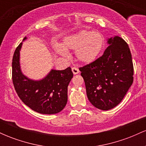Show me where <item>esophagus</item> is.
<instances>
[{"label": "esophagus", "instance_id": "34e87169", "mask_svg": "<svg viewBox=\"0 0 146 146\" xmlns=\"http://www.w3.org/2000/svg\"><path fill=\"white\" fill-rule=\"evenodd\" d=\"M71 69H72V72H73V73L74 75H76V74H78V73H80V71H79L78 68L75 67V66H73V67H72Z\"/></svg>", "mask_w": 146, "mask_h": 146}]
</instances>
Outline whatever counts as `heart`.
Masks as SVG:
<instances>
[{"instance_id": "1", "label": "heart", "mask_w": 146, "mask_h": 146, "mask_svg": "<svg viewBox=\"0 0 146 146\" xmlns=\"http://www.w3.org/2000/svg\"><path fill=\"white\" fill-rule=\"evenodd\" d=\"M104 44V38L101 33L81 30L64 39L63 46L56 44L54 48L60 55L69 56L68 49L75 50L77 59L82 63L95 61L101 53Z\"/></svg>"}]
</instances>
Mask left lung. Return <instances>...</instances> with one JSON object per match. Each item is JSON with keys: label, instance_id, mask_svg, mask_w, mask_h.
I'll return each instance as SVG.
<instances>
[{"label": "left lung", "instance_id": "1", "mask_svg": "<svg viewBox=\"0 0 146 146\" xmlns=\"http://www.w3.org/2000/svg\"><path fill=\"white\" fill-rule=\"evenodd\" d=\"M101 57L80 67L88 100L95 108L108 110L122 101L133 82L134 68L128 44L119 36L108 39Z\"/></svg>", "mask_w": 146, "mask_h": 146}]
</instances>
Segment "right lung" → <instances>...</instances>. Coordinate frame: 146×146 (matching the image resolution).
Wrapping results in <instances>:
<instances>
[{
  "instance_id": "add662e5",
  "label": "right lung",
  "mask_w": 146,
  "mask_h": 146,
  "mask_svg": "<svg viewBox=\"0 0 146 146\" xmlns=\"http://www.w3.org/2000/svg\"><path fill=\"white\" fill-rule=\"evenodd\" d=\"M25 37L23 40H26ZM23 42L18 46L12 60V81L16 93L23 103L41 114L60 113L67 103V89L73 74L71 67L62 71L52 69L44 78L33 80L22 73L20 51Z\"/></svg>"
}]
</instances>
